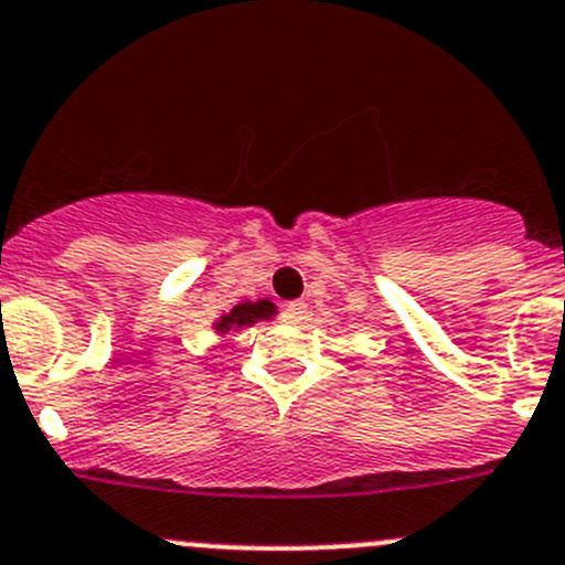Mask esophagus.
Here are the masks:
<instances>
[{
    "label": "esophagus",
    "mask_w": 565,
    "mask_h": 565,
    "mask_svg": "<svg viewBox=\"0 0 565 565\" xmlns=\"http://www.w3.org/2000/svg\"><path fill=\"white\" fill-rule=\"evenodd\" d=\"M306 317H309V306L300 303V300H295V303H287V309H284V320H287V322H303Z\"/></svg>",
    "instance_id": "1"
}]
</instances>
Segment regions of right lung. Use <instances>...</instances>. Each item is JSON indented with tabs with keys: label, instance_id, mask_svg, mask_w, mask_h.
Instances as JSON below:
<instances>
[{
	"label": "right lung",
	"instance_id": "right-lung-1",
	"mask_svg": "<svg viewBox=\"0 0 565 565\" xmlns=\"http://www.w3.org/2000/svg\"><path fill=\"white\" fill-rule=\"evenodd\" d=\"M276 315V303L270 300H245V303L234 306L228 315H223L221 320L215 322V331L217 333H228V331H239L245 326H254L259 320H270Z\"/></svg>",
	"mask_w": 565,
	"mask_h": 565
}]
</instances>
